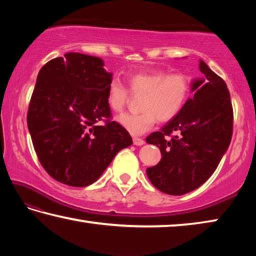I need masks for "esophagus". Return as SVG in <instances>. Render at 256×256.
I'll return each mask as SVG.
<instances>
[{
	"label": "esophagus",
	"mask_w": 256,
	"mask_h": 256,
	"mask_svg": "<svg viewBox=\"0 0 256 256\" xmlns=\"http://www.w3.org/2000/svg\"><path fill=\"white\" fill-rule=\"evenodd\" d=\"M133 144L136 146H142L144 144V140L141 138H133Z\"/></svg>",
	"instance_id": "esophagus-1"
}]
</instances>
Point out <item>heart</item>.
<instances>
[{
  "instance_id": "b5f03b06",
  "label": "heart",
  "mask_w": 256,
  "mask_h": 256,
  "mask_svg": "<svg viewBox=\"0 0 256 256\" xmlns=\"http://www.w3.org/2000/svg\"><path fill=\"white\" fill-rule=\"evenodd\" d=\"M128 86L114 78L107 88V104L112 112H120L130 100V92L142 94L140 112H126L118 118L130 133L140 136L149 131L157 120L170 122L180 114L188 98L190 79L180 71L138 72L128 76Z\"/></svg>"
}]
</instances>
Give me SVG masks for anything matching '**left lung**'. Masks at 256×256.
<instances>
[{
  "label": "left lung",
  "mask_w": 256,
  "mask_h": 256,
  "mask_svg": "<svg viewBox=\"0 0 256 256\" xmlns=\"http://www.w3.org/2000/svg\"><path fill=\"white\" fill-rule=\"evenodd\" d=\"M200 80L193 81L194 96L158 132L146 136L162 159L146 170L156 188L183 196L214 174L232 141L234 112L226 82L200 60Z\"/></svg>",
  "instance_id": "obj_1"
}]
</instances>
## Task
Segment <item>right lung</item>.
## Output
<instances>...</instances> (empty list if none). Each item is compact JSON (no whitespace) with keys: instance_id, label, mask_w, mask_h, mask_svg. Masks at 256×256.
I'll use <instances>...</instances> for the list:
<instances>
[{"instance_id":"1","label":"right lung","mask_w":256,"mask_h":256,"mask_svg":"<svg viewBox=\"0 0 256 256\" xmlns=\"http://www.w3.org/2000/svg\"><path fill=\"white\" fill-rule=\"evenodd\" d=\"M96 56L66 53L37 76L27 124L38 160L50 177L68 186L96 182L132 138L112 120L107 104L112 73Z\"/></svg>"}]
</instances>
